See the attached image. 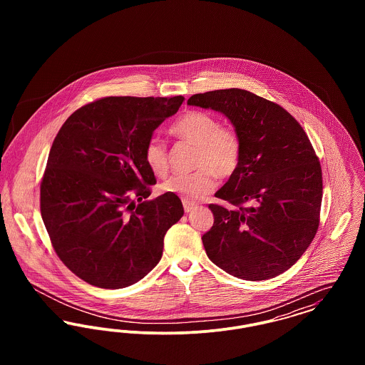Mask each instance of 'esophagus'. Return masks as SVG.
I'll list each match as a JSON object with an SVG mask.
<instances>
[{
  "instance_id": "1",
  "label": "esophagus",
  "mask_w": 365,
  "mask_h": 365,
  "mask_svg": "<svg viewBox=\"0 0 365 365\" xmlns=\"http://www.w3.org/2000/svg\"><path fill=\"white\" fill-rule=\"evenodd\" d=\"M198 205L195 204V202H190V201H185L183 200V208H185V212H191V210H194V209L197 208Z\"/></svg>"
}]
</instances>
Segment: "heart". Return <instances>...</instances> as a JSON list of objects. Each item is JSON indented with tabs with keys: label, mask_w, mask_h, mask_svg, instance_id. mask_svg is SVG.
Instances as JSON below:
<instances>
[{
	"label": "heart",
	"mask_w": 365,
	"mask_h": 365,
	"mask_svg": "<svg viewBox=\"0 0 365 365\" xmlns=\"http://www.w3.org/2000/svg\"><path fill=\"white\" fill-rule=\"evenodd\" d=\"M170 133L175 138L195 146L191 174H176L161 183L160 189L185 201L195 202L208 195L216 186V176L228 179L237 173L242 158V139L231 125L204 110H187L175 120ZM143 158L149 170L163 176L168 171L167 145L158 137H150L143 146Z\"/></svg>",
	"instance_id": "1"
}]
</instances>
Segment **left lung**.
<instances>
[{
  "instance_id": "obj_1",
  "label": "left lung",
  "mask_w": 365,
  "mask_h": 365,
  "mask_svg": "<svg viewBox=\"0 0 365 365\" xmlns=\"http://www.w3.org/2000/svg\"><path fill=\"white\" fill-rule=\"evenodd\" d=\"M187 104L226 115L242 139L240 168L209 204L202 235L212 262L245 280L275 278L317 232L323 197L319 157L301 124L280 105L242 88L194 94Z\"/></svg>"
}]
</instances>
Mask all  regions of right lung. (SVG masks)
Returning a JSON list of instances; mask_svg holds the SVG:
<instances>
[{"label": "right lung", "instance_id": "right-lung-1", "mask_svg": "<svg viewBox=\"0 0 365 365\" xmlns=\"http://www.w3.org/2000/svg\"><path fill=\"white\" fill-rule=\"evenodd\" d=\"M183 100L104 97L76 109L53 140L41 215L58 259L88 284L137 283L156 267L168 228L183 216L175 194L143 201L156 185L143 146Z\"/></svg>", "mask_w": 365, "mask_h": 365}]
</instances>
